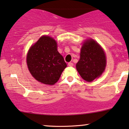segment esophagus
<instances>
[{
  "label": "esophagus",
  "mask_w": 129,
  "mask_h": 129,
  "mask_svg": "<svg viewBox=\"0 0 129 129\" xmlns=\"http://www.w3.org/2000/svg\"><path fill=\"white\" fill-rule=\"evenodd\" d=\"M68 66L69 67H73L74 64H73V63H72V62H69L68 63Z\"/></svg>",
  "instance_id": "34e87169"
}]
</instances>
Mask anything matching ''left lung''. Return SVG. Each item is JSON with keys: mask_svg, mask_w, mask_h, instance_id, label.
Masks as SVG:
<instances>
[{"mask_svg": "<svg viewBox=\"0 0 129 129\" xmlns=\"http://www.w3.org/2000/svg\"><path fill=\"white\" fill-rule=\"evenodd\" d=\"M106 56L103 49L92 39L84 42L76 68L84 80L90 82L99 77L105 70Z\"/></svg>", "mask_w": 129, "mask_h": 129, "instance_id": "left-lung-1", "label": "left lung"}]
</instances>
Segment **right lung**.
<instances>
[{"mask_svg":"<svg viewBox=\"0 0 129 129\" xmlns=\"http://www.w3.org/2000/svg\"><path fill=\"white\" fill-rule=\"evenodd\" d=\"M27 63L36 80L49 85L56 83L67 67L63 56L57 50L56 41L49 36L41 37L31 47Z\"/></svg>","mask_w":129,"mask_h":129,"instance_id":"add662e5","label":"right lung"}]
</instances>
